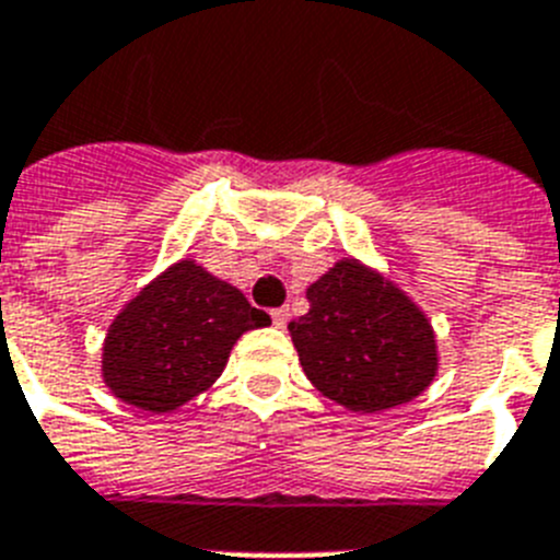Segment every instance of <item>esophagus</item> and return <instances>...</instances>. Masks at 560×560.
Returning <instances> with one entry per match:
<instances>
[{"mask_svg":"<svg viewBox=\"0 0 560 560\" xmlns=\"http://www.w3.org/2000/svg\"><path fill=\"white\" fill-rule=\"evenodd\" d=\"M270 318H273V324L276 327H284L287 324V310L284 307H279V310H270Z\"/></svg>","mask_w":560,"mask_h":560,"instance_id":"1","label":"esophagus"}]
</instances>
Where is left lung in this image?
Returning <instances> with one entry per match:
<instances>
[{
  "label": "left lung",
  "mask_w": 560,
  "mask_h": 560,
  "mask_svg": "<svg viewBox=\"0 0 560 560\" xmlns=\"http://www.w3.org/2000/svg\"><path fill=\"white\" fill-rule=\"evenodd\" d=\"M310 313L290 320L304 374L320 395L361 415L415 400L440 358L415 301L358 259H340L307 287Z\"/></svg>",
  "instance_id": "1"
}]
</instances>
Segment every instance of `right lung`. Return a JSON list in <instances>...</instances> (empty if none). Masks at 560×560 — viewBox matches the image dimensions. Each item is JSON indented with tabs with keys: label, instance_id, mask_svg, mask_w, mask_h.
<instances>
[{
	"label": "right lung",
	"instance_id": "obj_1",
	"mask_svg": "<svg viewBox=\"0 0 560 560\" xmlns=\"http://www.w3.org/2000/svg\"><path fill=\"white\" fill-rule=\"evenodd\" d=\"M270 324L245 295L183 259L145 284L112 320L101 374L112 395L168 415L213 386L233 343Z\"/></svg>",
	"mask_w": 560,
	"mask_h": 560
}]
</instances>
